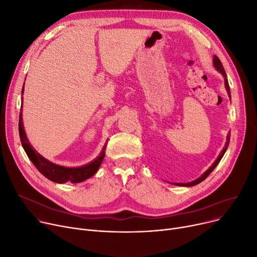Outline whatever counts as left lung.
I'll return each mask as SVG.
<instances>
[{
  "instance_id": "obj_1",
  "label": "left lung",
  "mask_w": 257,
  "mask_h": 257,
  "mask_svg": "<svg viewBox=\"0 0 257 257\" xmlns=\"http://www.w3.org/2000/svg\"><path fill=\"white\" fill-rule=\"evenodd\" d=\"M212 62H213V66L215 67V70H217V71H218V72H219V73L224 77V81H225V88H226V90H227V93H228V97H229V99L231 100L230 87H229L228 80H227V75H226V72H225L224 67H223V65H222V62L220 61V59H219L217 56H215V55L213 56V61H212ZM229 141H230V132L228 133L226 144H225V146H224V148H223V150H222V151H221V153L219 154L218 158L215 159V161H214V163L209 167V169H208L206 172H204L203 174H202L199 178H197L196 180H194V181H192V182H187V183H178V182H176V183H172V184L178 185V186H187V187H190V186H194V185H196V184H198V183L202 182L203 180H205V179L207 178L208 175H209V174L214 170V168L219 165V163L221 161L222 157L224 156V154H225V152H226V150H227V148H228V146H229Z\"/></svg>"
}]
</instances>
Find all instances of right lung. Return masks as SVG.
<instances>
[{
	"label": "right lung",
	"mask_w": 257,
	"mask_h": 257,
	"mask_svg": "<svg viewBox=\"0 0 257 257\" xmlns=\"http://www.w3.org/2000/svg\"><path fill=\"white\" fill-rule=\"evenodd\" d=\"M24 93V86L22 88V94ZM19 131H20V139L22 142V146L24 148L25 152L28 155L29 159L32 161L33 165L36 167V169L42 173L46 178L49 180L56 182V183H79L82 182L97 173L99 170L103 158L105 156V149L107 142L105 143L103 149L99 156L92 160L91 163L78 167V168H66L63 166H59L56 164L51 163L50 160L46 159L44 156L40 155L32 145L29 143L28 139H27L24 123H23V98H22V105H21V112H20V120H19Z\"/></svg>",
	"instance_id": "add662e5"
}]
</instances>
